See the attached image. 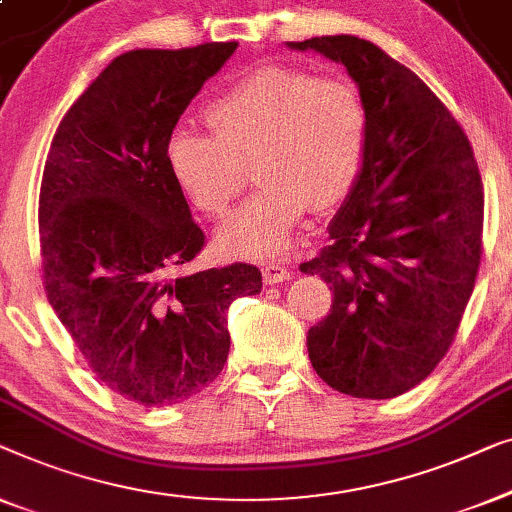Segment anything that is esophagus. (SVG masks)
<instances>
[{"mask_svg":"<svg viewBox=\"0 0 512 512\" xmlns=\"http://www.w3.org/2000/svg\"><path fill=\"white\" fill-rule=\"evenodd\" d=\"M262 276H264V283L266 285H273V283H283V280L290 278V269L278 262H264L262 264Z\"/></svg>","mask_w":512,"mask_h":512,"instance_id":"obj_1","label":"esophagus"}]
</instances>
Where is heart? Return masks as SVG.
<instances>
[{
    "label": "heart",
    "mask_w": 512,
    "mask_h": 512,
    "mask_svg": "<svg viewBox=\"0 0 512 512\" xmlns=\"http://www.w3.org/2000/svg\"><path fill=\"white\" fill-rule=\"evenodd\" d=\"M206 122L213 136L183 125L169 134L167 167L199 213L220 218L255 164L262 187L215 236L229 257H280L308 208L338 206L362 176L369 111L348 78L257 67L208 104Z\"/></svg>",
    "instance_id": "heart-1"
}]
</instances>
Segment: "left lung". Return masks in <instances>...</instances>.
I'll return each instance as SVG.
<instances>
[{"label":"left lung","instance_id":"1","mask_svg":"<svg viewBox=\"0 0 512 512\" xmlns=\"http://www.w3.org/2000/svg\"><path fill=\"white\" fill-rule=\"evenodd\" d=\"M341 62L369 111L362 176L301 273L329 285L308 329L313 369L357 399L420 385L450 350L482 255V183L469 136L408 67L371 41H290Z\"/></svg>","mask_w":512,"mask_h":512}]
</instances>
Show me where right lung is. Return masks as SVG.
Here are the masks:
<instances>
[{"mask_svg":"<svg viewBox=\"0 0 512 512\" xmlns=\"http://www.w3.org/2000/svg\"><path fill=\"white\" fill-rule=\"evenodd\" d=\"M236 46L115 57L62 118L43 169L46 297L92 373L146 408L211 385L229 355V304L262 292L253 264L183 273L206 236L167 167L178 118Z\"/></svg>","mask_w":512,"mask_h":512,"instance_id":"1","label":"right lung"}]
</instances>
